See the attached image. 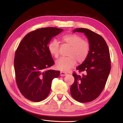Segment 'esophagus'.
I'll return each mask as SVG.
<instances>
[{"label":"esophagus","instance_id":"obj_1","mask_svg":"<svg viewBox=\"0 0 123 123\" xmlns=\"http://www.w3.org/2000/svg\"><path fill=\"white\" fill-rule=\"evenodd\" d=\"M66 75H67V73H65V72H62V71H61V72H60V75H61V76H66Z\"/></svg>","mask_w":123,"mask_h":123}]
</instances>
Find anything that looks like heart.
<instances>
[{
  "label": "heart",
  "mask_w": 123,
  "mask_h": 123,
  "mask_svg": "<svg viewBox=\"0 0 123 123\" xmlns=\"http://www.w3.org/2000/svg\"><path fill=\"white\" fill-rule=\"evenodd\" d=\"M60 41L63 44L70 47L68 53V57H61L56 62L57 69L62 71L67 72L75 66L77 61L82 63L88 57L90 51V44L88 41L82 39L78 35L68 34L62 36ZM50 54L55 58L59 54V44L56 40L52 41L48 45Z\"/></svg>",
  "instance_id": "obj_1"
}]
</instances>
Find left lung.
<instances>
[{
	"instance_id": "1",
	"label": "left lung",
	"mask_w": 123,
	"mask_h": 123,
	"mask_svg": "<svg viewBox=\"0 0 123 123\" xmlns=\"http://www.w3.org/2000/svg\"><path fill=\"white\" fill-rule=\"evenodd\" d=\"M73 32L84 33L90 44V51L87 59L76 68L85 74H73L74 82L70 93L76 101L88 103L97 98L105 87L111 70L110 51L105 39L97 33L85 28L75 29Z\"/></svg>"
}]
</instances>
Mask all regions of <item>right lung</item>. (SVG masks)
Returning <instances> with one entry per match:
<instances>
[{
	"instance_id": "add662e5",
	"label": "right lung",
	"mask_w": 123,
	"mask_h": 123,
	"mask_svg": "<svg viewBox=\"0 0 123 123\" xmlns=\"http://www.w3.org/2000/svg\"><path fill=\"white\" fill-rule=\"evenodd\" d=\"M63 30L54 27L41 28L25 36L17 49L14 60L16 83L22 95L39 102L48 96L51 81L59 70H47L55 63L48 50L51 39Z\"/></svg>"
}]
</instances>
